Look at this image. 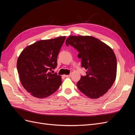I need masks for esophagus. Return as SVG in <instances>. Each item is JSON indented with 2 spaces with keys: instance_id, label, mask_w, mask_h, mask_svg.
Listing matches in <instances>:
<instances>
[{
  "instance_id": "1",
  "label": "esophagus",
  "mask_w": 135,
  "mask_h": 135,
  "mask_svg": "<svg viewBox=\"0 0 135 135\" xmlns=\"http://www.w3.org/2000/svg\"><path fill=\"white\" fill-rule=\"evenodd\" d=\"M71 76V74H69V75H64V77H70Z\"/></svg>"
}]
</instances>
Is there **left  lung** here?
I'll use <instances>...</instances> for the list:
<instances>
[{
    "label": "left lung",
    "mask_w": 135,
    "mask_h": 135,
    "mask_svg": "<svg viewBox=\"0 0 135 135\" xmlns=\"http://www.w3.org/2000/svg\"><path fill=\"white\" fill-rule=\"evenodd\" d=\"M66 45L79 52L81 67L87 70L81 76L77 87L91 99L103 96L112 87L117 75V59L112 49L91 36H69Z\"/></svg>",
    "instance_id": "obj_1"
}]
</instances>
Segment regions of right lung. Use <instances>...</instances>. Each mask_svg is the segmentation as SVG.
I'll list each match as a JSON object with an SVG mask.
<instances>
[{
  "label": "right lung",
  "mask_w": 135,
  "mask_h": 135,
  "mask_svg": "<svg viewBox=\"0 0 135 135\" xmlns=\"http://www.w3.org/2000/svg\"><path fill=\"white\" fill-rule=\"evenodd\" d=\"M66 36L41 40L26 47L17 59V68L23 88L36 98L47 97L62 83L61 76L50 72L57 63V58Z\"/></svg>",
  "instance_id": "obj_1"
}]
</instances>
